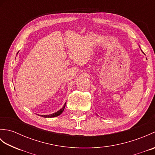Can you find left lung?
Segmentation results:
<instances>
[{
  "label": "left lung",
  "instance_id": "8db88e82",
  "mask_svg": "<svg viewBox=\"0 0 155 155\" xmlns=\"http://www.w3.org/2000/svg\"><path fill=\"white\" fill-rule=\"evenodd\" d=\"M141 51H142V50H141ZM142 52H143V51H142ZM143 53H144V52H143Z\"/></svg>",
  "mask_w": 155,
  "mask_h": 155
}]
</instances>
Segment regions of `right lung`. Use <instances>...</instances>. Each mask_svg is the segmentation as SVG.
<instances>
[{
  "label": "right lung",
  "instance_id": "obj_1",
  "mask_svg": "<svg viewBox=\"0 0 155 155\" xmlns=\"http://www.w3.org/2000/svg\"><path fill=\"white\" fill-rule=\"evenodd\" d=\"M65 106H66V103H64L63 107H62L61 109L58 110L57 112H56V113H54L53 114H48V115H40V116L42 117H45V118H52V117H58V116H59V115H60L62 113V111L64 110V108H65Z\"/></svg>",
  "mask_w": 155,
  "mask_h": 155
}]
</instances>
